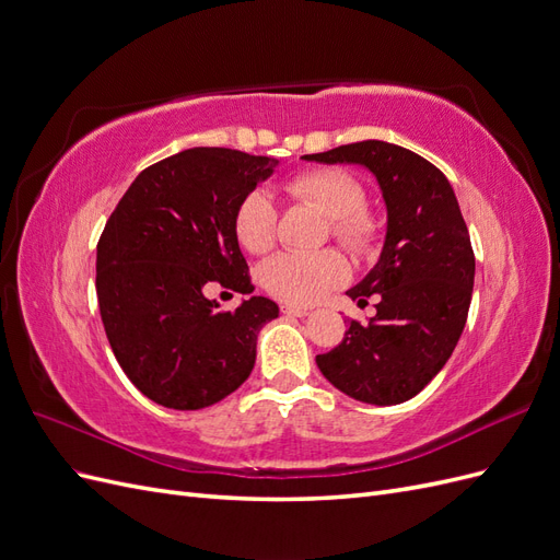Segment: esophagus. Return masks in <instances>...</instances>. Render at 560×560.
Here are the masks:
<instances>
[{"mask_svg":"<svg viewBox=\"0 0 560 560\" xmlns=\"http://www.w3.org/2000/svg\"><path fill=\"white\" fill-rule=\"evenodd\" d=\"M280 311L290 317H306L308 315V308H299V306H280Z\"/></svg>","mask_w":560,"mask_h":560,"instance_id":"obj_1","label":"esophagus"}]
</instances>
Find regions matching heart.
<instances>
[{
  "instance_id": "heart-1",
  "label": "heart",
  "mask_w": 560,
  "mask_h": 560,
  "mask_svg": "<svg viewBox=\"0 0 560 560\" xmlns=\"http://www.w3.org/2000/svg\"><path fill=\"white\" fill-rule=\"evenodd\" d=\"M290 198L313 206L329 219L331 238L348 252L364 257L381 241V222L364 208L362 182L341 167H311L284 179ZM278 210L264 191L243 196L233 214V231L238 243L252 252L264 254L276 243ZM350 276V266L341 252L325 249L315 254L280 252L259 268L264 290L290 306H311L325 299Z\"/></svg>"
}]
</instances>
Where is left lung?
I'll use <instances>...</instances> for the list:
<instances>
[{"mask_svg":"<svg viewBox=\"0 0 560 560\" xmlns=\"http://www.w3.org/2000/svg\"><path fill=\"white\" fill-rule=\"evenodd\" d=\"M303 159L369 167L387 208L381 259L348 292L360 306L376 296V315L350 319L343 341L315 362L352 399L401 404L442 371L465 329L474 249L460 206L436 165L397 144L364 140Z\"/></svg>","mask_w":560,"mask_h":560,"instance_id":"8db88e82","label":"left lung"}]
</instances>
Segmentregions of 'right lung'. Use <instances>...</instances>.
Here are the masks:
<instances>
[{
    "mask_svg": "<svg viewBox=\"0 0 560 560\" xmlns=\"http://www.w3.org/2000/svg\"><path fill=\"white\" fill-rule=\"evenodd\" d=\"M276 165L238 149H184L144 167L107 219L97 243L100 315L116 362L151 401L198 411L252 374L257 334L278 306L252 296L222 311L206 287L254 290L233 214Z\"/></svg>",
    "mask_w": 560,
    "mask_h": 560,
    "instance_id": "add662e5",
    "label": "right lung"
}]
</instances>
